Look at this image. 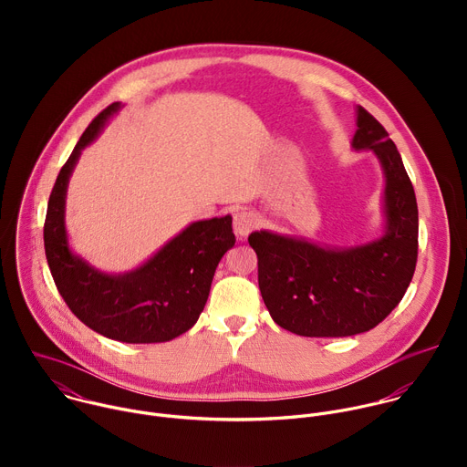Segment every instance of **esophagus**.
I'll return each mask as SVG.
<instances>
[{
	"label": "esophagus",
	"mask_w": 467,
	"mask_h": 467,
	"mask_svg": "<svg viewBox=\"0 0 467 467\" xmlns=\"http://www.w3.org/2000/svg\"><path fill=\"white\" fill-rule=\"evenodd\" d=\"M258 223V218L249 213V211H238L234 213V222H233V229H234V234L242 240L245 238Z\"/></svg>",
	"instance_id": "esophagus-1"
}]
</instances>
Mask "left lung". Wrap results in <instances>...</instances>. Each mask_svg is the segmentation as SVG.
Masks as SVG:
<instances>
[{
  "instance_id": "8db88e82",
  "label": "left lung",
  "mask_w": 467,
  "mask_h": 467,
  "mask_svg": "<svg viewBox=\"0 0 467 467\" xmlns=\"http://www.w3.org/2000/svg\"><path fill=\"white\" fill-rule=\"evenodd\" d=\"M353 151H371L384 175L382 227L351 245L254 231L258 288L277 325L299 337H355L377 327L403 299L418 260V203L386 129L357 107Z\"/></svg>"
}]
</instances>
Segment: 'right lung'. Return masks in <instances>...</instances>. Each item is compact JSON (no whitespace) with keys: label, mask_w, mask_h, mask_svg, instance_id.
<instances>
[{"label":"right lung","mask_w":467,"mask_h":467,"mask_svg":"<svg viewBox=\"0 0 467 467\" xmlns=\"http://www.w3.org/2000/svg\"><path fill=\"white\" fill-rule=\"evenodd\" d=\"M121 107L116 101L96 116L62 166L47 202L44 247L58 294L87 327L123 344H161L195 325L218 264L236 238L229 214L192 222L148 260L123 274L103 272L72 249L66 231L70 177L83 150Z\"/></svg>","instance_id":"obj_1"}]
</instances>
